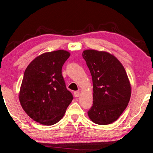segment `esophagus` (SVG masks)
Returning a JSON list of instances; mask_svg holds the SVG:
<instances>
[{
  "label": "esophagus",
  "mask_w": 153,
  "mask_h": 153,
  "mask_svg": "<svg viewBox=\"0 0 153 153\" xmlns=\"http://www.w3.org/2000/svg\"><path fill=\"white\" fill-rule=\"evenodd\" d=\"M74 95H75V97H79L80 95V92L79 91H75L74 92Z\"/></svg>",
  "instance_id": "esophagus-1"
}]
</instances>
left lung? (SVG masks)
Returning a JSON list of instances; mask_svg holds the SVG:
<instances>
[{"mask_svg":"<svg viewBox=\"0 0 153 153\" xmlns=\"http://www.w3.org/2000/svg\"><path fill=\"white\" fill-rule=\"evenodd\" d=\"M83 58L90 71L94 103L88 113L98 125L115 122L129 102L131 86L123 65L116 57L105 51L85 50Z\"/></svg>","mask_w":153,"mask_h":153,"instance_id":"obj_1","label":"left lung"}]
</instances>
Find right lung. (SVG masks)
<instances>
[{"label":"right lung","mask_w":153,"mask_h":153,"mask_svg":"<svg viewBox=\"0 0 153 153\" xmlns=\"http://www.w3.org/2000/svg\"><path fill=\"white\" fill-rule=\"evenodd\" d=\"M70 56L64 50L45 52L33 59L25 71L20 103L26 114L42 125L60 121L73 100L62 75L63 65Z\"/></svg>","instance_id":"obj_1"}]
</instances>
